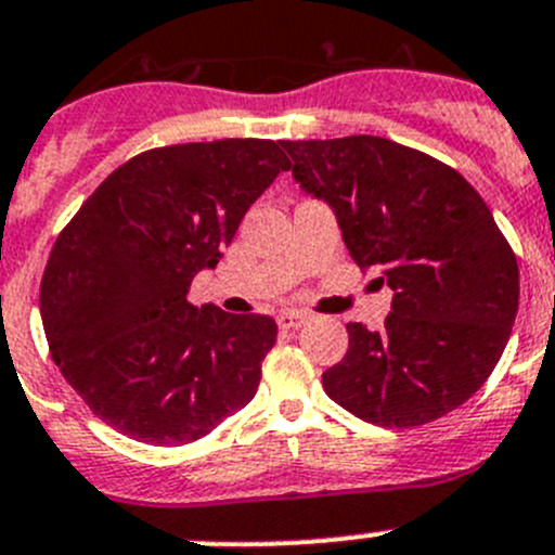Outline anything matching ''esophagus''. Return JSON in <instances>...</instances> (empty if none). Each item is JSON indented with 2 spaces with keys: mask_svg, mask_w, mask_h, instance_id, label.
<instances>
[{
  "mask_svg": "<svg viewBox=\"0 0 555 555\" xmlns=\"http://www.w3.org/2000/svg\"><path fill=\"white\" fill-rule=\"evenodd\" d=\"M306 319H309V317H306L304 311H282L276 317V322H279V327H282V330H298L300 324L306 322Z\"/></svg>",
  "mask_w": 555,
  "mask_h": 555,
  "instance_id": "obj_1",
  "label": "esophagus"
}]
</instances>
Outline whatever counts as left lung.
Masks as SVG:
<instances>
[{"label": "left lung", "instance_id": "obj_1", "mask_svg": "<svg viewBox=\"0 0 555 555\" xmlns=\"http://www.w3.org/2000/svg\"><path fill=\"white\" fill-rule=\"evenodd\" d=\"M289 169L327 201L360 271H382V333L349 322L327 397L378 427L411 429L467 402L505 351L518 260L478 190L443 160L384 137L282 142Z\"/></svg>", "mask_w": 555, "mask_h": 555}]
</instances>
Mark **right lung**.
<instances>
[{"label":"right lung","instance_id":"obj_1","mask_svg":"<svg viewBox=\"0 0 555 555\" xmlns=\"http://www.w3.org/2000/svg\"><path fill=\"white\" fill-rule=\"evenodd\" d=\"M287 169L273 139L144 150L59 233L39 284L50 357L117 433L150 446L193 443L255 397L276 322L198 311L188 293Z\"/></svg>","mask_w":555,"mask_h":555}]
</instances>
